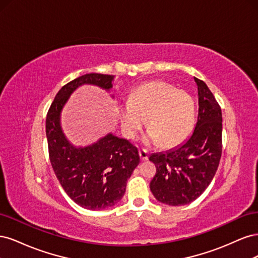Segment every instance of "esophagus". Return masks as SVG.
Returning a JSON list of instances; mask_svg holds the SVG:
<instances>
[{
    "mask_svg": "<svg viewBox=\"0 0 258 258\" xmlns=\"http://www.w3.org/2000/svg\"><path fill=\"white\" fill-rule=\"evenodd\" d=\"M139 155H140V158H141L142 161H145L148 159V153L145 150H140Z\"/></svg>",
    "mask_w": 258,
    "mask_h": 258,
    "instance_id": "1",
    "label": "esophagus"
}]
</instances>
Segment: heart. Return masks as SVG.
<instances>
[{"label": "heart", "mask_w": 258, "mask_h": 258, "mask_svg": "<svg viewBox=\"0 0 258 258\" xmlns=\"http://www.w3.org/2000/svg\"><path fill=\"white\" fill-rule=\"evenodd\" d=\"M195 102L188 92L173 85L156 81L138 86L131 91L129 101L118 106L120 126L124 136L135 139L146 118L150 129L143 141L163 147L183 142L195 123Z\"/></svg>", "instance_id": "heart-1"}]
</instances>
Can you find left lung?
Listing matches in <instances>:
<instances>
[{"mask_svg":"<svg viewBox=\"0 0 258 258\" xmlns=\"http://www.w3.org/2000/svg\"><path fill=\"white\" fill-rule=\"evenodd\" d=\"M198 88V118L191 135L167 152L154 153L156 174L150 184L154 197L168 206L196 200L212 182L222 156V110L205 82Z\"/></svg>","mask_w":258,"mask_h":258,"instance_id":"8db88e82","label":"left lung"}]
</instances>
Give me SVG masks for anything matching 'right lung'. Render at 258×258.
Segmentation results:
<instances>
[{"label":"right lung","instance_id":"add662e5","mask_svg":"<svg viewBox=\"0 0 258 258\" xmlns=\"http://www.w3.org/2000/svg\"><path fill=\"white\" fill-rule=\"evenodd\" d=\"M114 79V75L98 73L77 77L58 91L46 117V137L54 174L75 204L92 211L108 209L121 200L128 178L140 163L138 148L113 134L90 145L75 146L62 130L61 113L81 86L93 85L110 91Z\"/></svg>","mask_w":258,"mask_h":258}]
</instances>
